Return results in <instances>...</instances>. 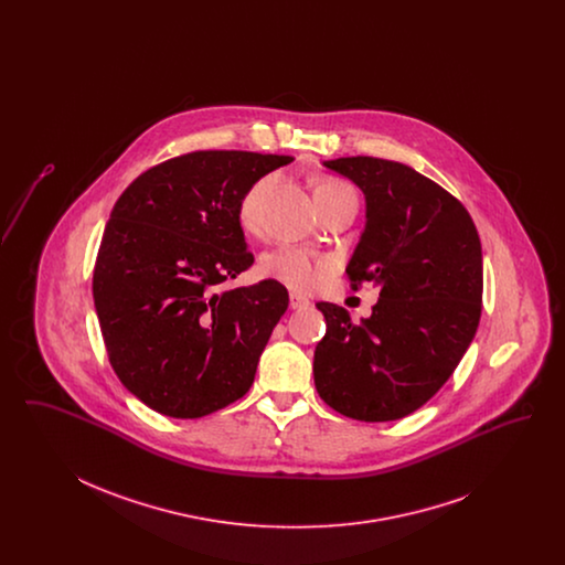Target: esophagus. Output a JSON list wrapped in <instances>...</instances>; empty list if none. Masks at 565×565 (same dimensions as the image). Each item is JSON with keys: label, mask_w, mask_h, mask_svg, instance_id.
Masks as SVG:
<instances>
[{"label": "esophagus", "mask_w": 565, "mask_h": 565, "mask_svg": "<svg viewBox=\"0 0 565 565\" xmlns=\"http://www.w3.org/2000/svg\"><path fill=\"white\" fill-rule=\"evenodd\" d=\"M309 307V300L305 296L290 295V309H305Z\"/></svg>", "instance_id": "1"}]
</instances>
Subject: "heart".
<instances>
[{
    "label": "heart",
    "mask_w": 565,
    "mask_h": 565,
    "mask_svg": "<svg viewBox=\"0 0 565 565\" xmlns=\"http://www.w3.org/2000/svg\"><path fill=\"white\" fill-rule=\"evenodd\" d=\"M273 184H275V175H265L243 194L242 205H239V220H242L243 228H247V231L258 228L260 205ZM348 190L351 189L345 182L328 178L318 184L316 194L348 192ZM260 269L269 279L284 284L286 288H290L295 292H311L322 281L323 275L332 269V263L326 258H313L309 252H305L300 247H279L263 260Z\"/></svg>",
    "instance_id": "heart-1"
}]
</instances>
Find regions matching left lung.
<instances>
[{
	"mask_svg": "<svg viewBox=\"0 0 565 565\" xmlns=\"http://www.w3.org/2000/svg\"><path fill=\"white\" fill-rule=\"evenodd\" d=\"M323 167L364 192L366 224L353 249L351 288L379 300L360 323L318 302L326 334L313 355L323 403L360 422L411 415L454 375L481 320L483 252L454 194L403 162L348 157Z\"/></svg>",
	"mask_w": 565,
	"mask_h": 565,
	"instance_id": "left-lung-1",
	"label": "left lung"
}]
</instances>
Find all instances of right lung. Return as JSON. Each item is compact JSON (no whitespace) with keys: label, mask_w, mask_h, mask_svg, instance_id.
Returning a JSON list of instances; mask_svg holds the SVG:
<instances>
[{"label":"right lung","mask_w":565,"mask_h":565,"mask_svg":"<svg viewBox=\"0 0 565 565\" xmlns=\"http://www.w3.org/2000/svg\"><path fill=\"white\" fill-rule=\"evenodd\" d=\"M292 157L199 150L141 173L116 201L93 273L109 364L157 413L196 419L245 396L288 309L265 279L220 292L252 267L243 194Z\"/></svg>","instance_id":"right-lung-1"}]
</instances>
